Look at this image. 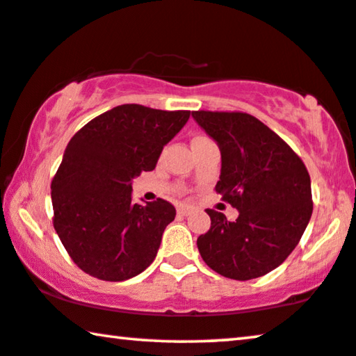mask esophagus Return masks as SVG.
I'll use <instances>...</instances> for the list:
<instances>
[{
    "instance_id": "esophagus-1",
    "label": "esophagus",
    "mask_w": 356,
    "mask_h": 356,
    "mask_svg": "<svg viewBox=\"0 0 356 356\" xmlns=\"http://www.w3.org/2000/svg\"><path fill=\"white\" fill-rule=\"evenodd\" d=\"M177 212L180 216H188V214H192V212H193V208H192V206H179Z\"/></svg>"
}]
</instances>
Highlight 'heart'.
<instances>
[{"label": "heart", "instance_id": "1", "mask_svg": "<svg viewBox=\"0 0 356 356\" xmlns=\"http://www.w3.org/2000/svg\"><path fill=\"white\" fill-rule=\"evenodd\" d=\"M195 139H203V137H201V136H200V137H195ZM195 139H193V140H195Z\"/></svg>", "mask_w": 356, "mask_h": 356}]
</instances>
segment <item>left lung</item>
Wrapping results in <instances>:
<instances>
[{"label":"left lung","instance_id":"left-lung-1","mask_svg":"<svg viewBox=\"0 0 356 356\" xmlns=\"http://www.w3.org/2000/svg\"><path fill=\"white\" fill-rule=\"evenodd\" d=\"M217 142L222 169L216 192L236 208L235 222L206 209L211 229L196 240L203 261L232 280L272 272L299 245L309 224L310 176L304 161L278 134L243 111H192Z\"/></svg>","mask_w":356,"mask_h":356}]
</instances>
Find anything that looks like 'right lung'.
Returning <instances> with one entry per match:
<instances>
[{
    "label": "right lung",
    "instance_id": "1",
    "mask_svg": "<svg viewBox=\"0 0 356 356\" xmlns=\"http://www.w3.org/2000/svg\"><path fill=\"white\" fill-rule=\"evenodd\" d=\"M188 118V110L124 104L95 116L68 142L51 184L52 222L84 273L124 281L155 261L176 208L161 198L132 204V179L155 169Z\"/></svg>",
    "mask_w": 356,
    "mask_h": 356
}]
</instances>
